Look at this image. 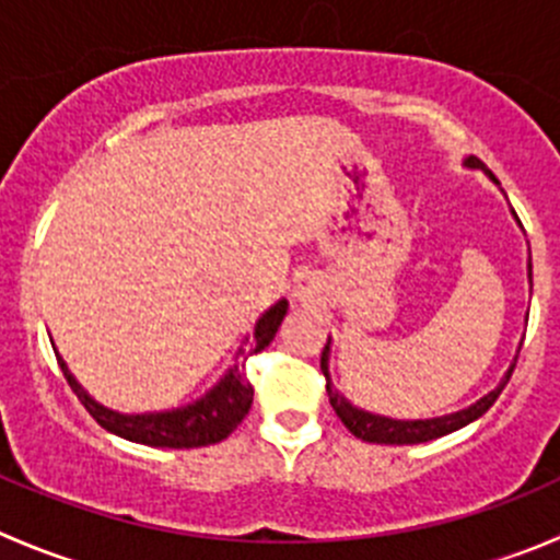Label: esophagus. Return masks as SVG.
I'll list each match as a JSON object with an SVG mask.
<instances>
[{
    "instance_id": "obj_1",
    "label": "esophagus",
    "mask_w": 560,
    "mask_h": 560,
    "mask_svg": "<svg viewBox=\"0 0 560 560\" xmlns=\"http://www.w3.org/2000/svg\"><path fill=\"white\" fill-rule=\"evenodd\" d=\"M295 298L301 303L319 301V287H317V281H314L308 273H301L295 279Z\"/></svg>"
}]
</instances>
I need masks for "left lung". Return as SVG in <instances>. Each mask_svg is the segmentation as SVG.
I'll list each match as a JSON object with an SVG mask.
<instances>
[{
    "mask_svg": "<svg viewBox=\"0 0 560 560\" xmlns=\"http://www.w3.org/2000/svg\"><path fill=\"white\" fill-rule=\"evenodd\" d=\"M465 166H470V170H485V164H481L479 159H474V155H470V159H465ZM487 175H490V172H487ZM492 180H495V177H492ZM528 279H534V273H530V265H528ZM328 352H330V339H328V345H325L323 358H319V366H323V374H325V388H328L330 407H334L336 416L341 418V424H345L347 430L352 432V435L361 438V441H366V443H385V446L427 443V441H435V438L448 435V432H454V430H463L465 424H470V421H476L479 416H485V412L490 410L492 405H495V399L501 396V390L506 388L509 377H512L514 363H517V361H514L512 366H509V372L503 374V380L498 383V388H492L490 394L481 396L479 401H474V405L465 407V410L448 412V416H441V418L396 421V418H385V416H374V412H366V410H358V407H352L350 401H347L345 396H341L339 390L334 388V383H330V372H328Z\"/></svg>",
    "mask_w": 560,
    "mask_h": 560,
    "instance_id": "obj_1",
    "label": "left lung"
}]
</instances>
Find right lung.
<instances>
[{
  "instance_id": "right-lung-1",
  "label": "right lung",
  "mask_w": 560,
  "mask_h": 560,
  "mask_svg": "<svg viewBox=\"0 0 560 560\" xmlns=\"http://www.w3.org/2000/svg\"><path fill=\"white\" fill-rule=\"evenodd\" d=\"M287 306L290 303L281 298L279 303L268 308L262 317L257 319L252 334V352H262L265 347L273 341L276 330H279L281 319H284ZM248 341V339H246ZM57 352V350H54ZM243 352V347H241ZM59 369H62L65 380L73 388V394L79 396L81 405L86 407L92 418L103 430L114 432V435L125 438V441L144 443V446L155 448H199L210 446V443L224 441L226 435L237 430L246 412L252 410L254 401V388L248 383V377L243 374V363H235L202 399L191 401L186 407H175V410H161V412H136V416H125V412L108 410L101 401L92 399L75 377L70 374L68 363L62 361V355L57 352Z\"/></svg>"
}]
</instances>
